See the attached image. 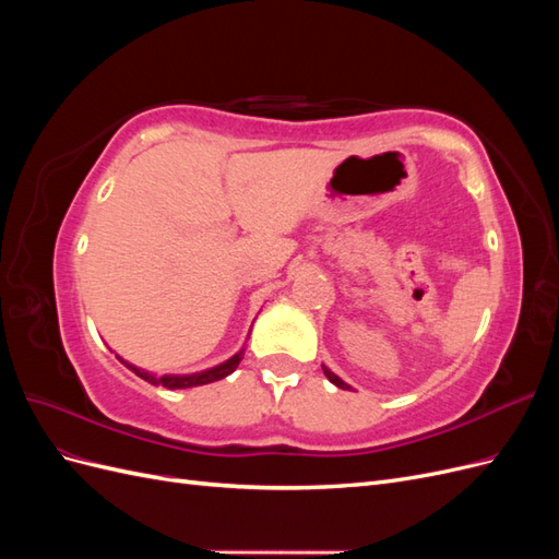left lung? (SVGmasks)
<instances>
[{
    "label": "left lung",
    "mask_w": 559,
    "mask_h": 559,
    "mask_svg": "<svg viewBox=\"0 0 559 559\" xmlns=\"http://www.w3.org/2000/svg\"><path fill=\"white\" fill-rule=\"evenodd\" d=\"M321 370H324V376H326V378H329V382H333L335 386H341V389H352V386H349L345 380L337 378V376L333 373V370H331V368H326L324 364H321Z\"/></svg>",
    "instance_id": "8db88e82"
}]
</instances>
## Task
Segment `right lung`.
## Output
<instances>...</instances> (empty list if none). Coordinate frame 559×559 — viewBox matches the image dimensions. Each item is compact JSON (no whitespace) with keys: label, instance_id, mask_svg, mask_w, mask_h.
<instances>
[{"label":"right lung","instance_id":"right-lung-1","mask_svg":"<svg viewBox=\"0 0 559 559\" xmlns=\"http://www.w3.org/2000/svg\"><path fill=\"white\" fill-rule=\"evenodd\" d=\"M245 352H247V343L233 354L230 359H226L224 364H216V366H212V368H205V370H198V373H186V376H156V373H148V370H144V368H140V366H134V364H130V361H126V359H121L116 354V359L121 361L126 368H130L134 376H140L142 380H146L148 384H156V386H167V389H189V386H200V384H210V382H216V380H224V378H228L235 368L240 366V361H242V357H245Z\"/></svg>","mask_w":559,"mask_h":559}]
</instances>
